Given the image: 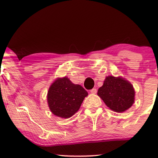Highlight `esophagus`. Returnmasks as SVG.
I'll return each instance as SVG.
<instances>
[{
	"instance_id": "esophagus-1",
	"label": "esophagus",
	"mask_w": 158,
	"mask_h": 158,
	"mask_svg": "<svg viewBox=\"0 0 158 158\" xmlns=\"http://www.w3.org/2000/svg\"><path fill=\"white\" fill-rule=\"evenodd\" d=\"M90 93H91L92 94H96L97 93V89L96 88H93V89L90 90Z\"/></svg>"
}]
</instances>
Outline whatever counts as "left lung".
<instances>
[{"label":"left lung","instance_id":"1","mask_svg":"<svg viewBox=\"0 0 158 158\" xmlns=\"http://www.w3.org/2000/svg\"><path fill=\"white\" fill-rule=\"evenodd\" d=\"M97 94L110 109L118 113L127 111L135 102L132 85L121 77L109 75L106 77Z\"/></svg>","mask_w":158,"mask_h":158}]
</instances>
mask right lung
Here are the masks:
<instances>
[{
	"mask_svg": "<svg viewBox=\"0 0 158 158\" xmlns=\"http://www.w3.org/2000/svg\"><path fill=\"white\" fill-rule=\"evenodd\" d=\"M88 92L67 77L56 79L49 88L47 102L52 113L68 118L78 111Z\"/></svg>",
	"mask_w": 158,
	"mask_h": 158,
	"instance_id": "right-lung-1",
	"label": "right lung"
}]
</instances>
